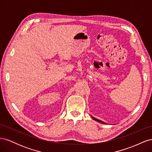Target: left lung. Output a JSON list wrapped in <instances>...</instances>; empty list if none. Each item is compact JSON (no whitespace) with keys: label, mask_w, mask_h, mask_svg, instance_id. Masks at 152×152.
I'll return each mask as SVG.
<instances>
[{"label":"left lung","mask_w":152,"mask_h":152,"mask_svg":"<svg viewBox=\"0 0 152 152\" xmlns=\"http://www.w3.org/2000/svg\"><path fill=\"white\" fill-rule=\"evenodd\" d=\"M91 117H92V118H93L94 119V121H98V122H100V123H102V124H105V123H104V122H102V121H100V120H98V119H96V118L93 117V116H91Z\"/></svg>","instance_id":"1"}]
</instances>
